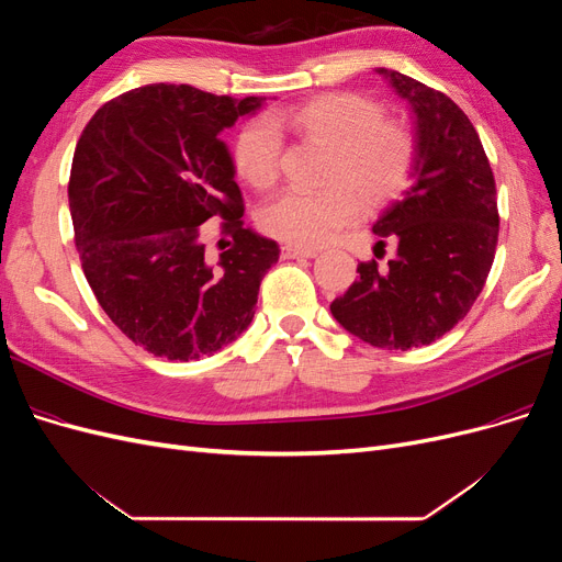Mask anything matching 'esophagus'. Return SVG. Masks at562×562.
<instances>
[{
	"label": "esophagus",
	"mask_w": 562,
	"mask_h": 562,
	"mask_svg": "<svg viewBox=\"0 0 562 562\" xmlns=\"http://www.w3.org/2000/svg\"><path fill=\"white\" fill-rule=\"evenodd\" d=\"M318 250L312 248H297V246H283L281 248V258L283 260H295V258H316Z\"/></svg>",
	"instance_id": "obj_1"
}]
</instances>
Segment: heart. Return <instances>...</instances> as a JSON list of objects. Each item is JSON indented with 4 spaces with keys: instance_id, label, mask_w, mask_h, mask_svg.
<instances>
[{
    "instance_id": "1",
    "label": "heart",
    "mask_w": 562,
    "mask_h": 562,
    "mask_svg": "<svg viewBox=\"0 0 562 562\" xmlns=\"http://www.w3.org/2000/svg\"><path fill=\"white\" fill-rule=\"evenodd\" d=\"M281 126L330 149L323 176L328 187L316 192L288 190L262 211L265 232L285 244L302 248L326 244L356 215L353 195L361 206L378 209L398 196L413 178L417 161L413 131L389 122L380 105L361 95L328 93L271 119H252L241 128L234 164L255 190H269L279 180Z\"/></svg>"
}]
</instances>
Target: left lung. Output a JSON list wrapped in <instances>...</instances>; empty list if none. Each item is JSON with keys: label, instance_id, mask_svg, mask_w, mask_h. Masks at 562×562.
Instances as JSON below:
<instances>
[{"label": "left lung", "instance_id": "obj_1", "mask_svg": "<svg viewBox=\"0 0 562 562\" xmlns=\"http://www.w3.org/2000/svg\"><path fill=\"white\" fill-rule=\"evenodd\" d=\"M378 75L415 119L413 184L372 225L396 255L361 262L330 312L363 342L407 351L452 330L481 295L499 236L497 187L479 133L446 93L386 67Z\"/></svg>", "mask_w": 562, "mask_h": 562}]
</instances>
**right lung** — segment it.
I'll list each match as a JSON object with an SVG mask.
<instances>
[{
  "label": "right lung",
  "instance_id": "right-lung-1",
  "mask_svg": "<svg viewBox=\"0 0 562 562\" xmlns=\"http://www.w3.org/2000/svg\"><path fill=\"white\" fill-rule=\"evenodd\" d=\"M265 98L147 83L100 108L75 149L70 213L83 277L133 345L168 361L213 356L255 316L279 244L244 227V199L220 133ZM225 218L211 261L198 227Z\"/></svg>",
  "mask_w": 562,
  "mask_h": 562
}]
</instances>
